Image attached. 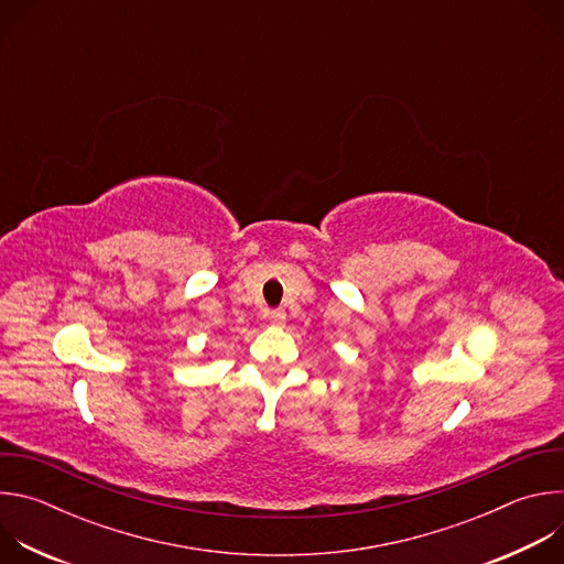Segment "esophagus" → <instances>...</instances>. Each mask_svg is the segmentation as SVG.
<instances>
[{
	"label": "esophagus",
	"instance_id": "esophagus-1",
	"mask_svg": "<svg viewBox=\"0 0 564 564\" xmlns=\"http://www.w3.org/2000/svg\"><path fill=\"white\" fill-rule=\"evenodd\" d=\"M268 321L272 326H283L285 324V312L283 310H272V312H268Z\"/></svg>",
	"mask_w": 564,
	"mask_h": 564
}]
</instances>
